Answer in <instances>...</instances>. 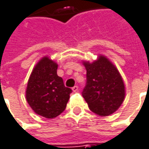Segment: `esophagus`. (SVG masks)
<instances>
[{"label": "esophagus", "instance_id": "obj_1", "mask_svg": "<svg viewBox=\"0 0 149 149\" xmlns=\"http://www.w3.org/2000/svg\"><path fill=\"white\" fill-rule=\"evenodd\" d=\"M78 90H79V88L77 86H75L72 87V91H73V92H77L78 91Z\"/></svg>", "mask_w": 149, "mask_h": 149}]
</instances>
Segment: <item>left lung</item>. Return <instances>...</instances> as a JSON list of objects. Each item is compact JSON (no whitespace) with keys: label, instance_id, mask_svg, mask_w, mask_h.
I'll return each mask as SVG.
<instances>
[{"label":"left lung","instance_id":"1","mask_svg":"<svg viewBox=\"0 0 149 149\" xmlns=\"http://www.w3.org/2000/svg\"><path fill=\"white\" fill-rule=\"evenodd\" d=\"M82 63L87 78L82 96L90 109L101 117L115 113L125 96V84L117 67L103 54L91 63L82 60Z\"/></svg>","mask_w":149,"mask_h":149}]
</instances>
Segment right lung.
I'll return each mask as SVG.
<instances>
[{
    "instance_id": "1",
    "label": "right lung",
    "mask_w": 149,
    "mask_h": 149,
    "mask_svg": "<svg viewBox=\"0 0 149 149\" xmlns=\"http://www.w3.org/2000/svg\"><path fill=\"white\" fill-rule=\"evenodd\" d=\"M57 68L56 62L49 56L42 57L33 68L26 88V100L31 109L48 119L65 110L72 92L57 75Z\"/></svg>"
}]
</instances>
